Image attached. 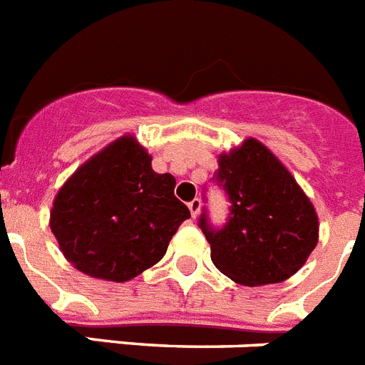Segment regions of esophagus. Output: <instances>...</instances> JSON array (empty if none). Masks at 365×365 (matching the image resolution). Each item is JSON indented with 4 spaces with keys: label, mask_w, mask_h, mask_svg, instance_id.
<instances>
[{
    "label": "esophagus",
    "mask_w": 365,
    "mask_h": 365,
    "mask_svg": "<svg viewBox=\"0 0 365 365\" xmlns=\"http://www.w3.org/2000/svg\"><path fill=\"white\" fill-rule=\"evenodd\" d=\"M189 206V211H191V217L192 219H197V215H198V211H200V206H202V202H200V198H195V200H191L187 204Z\"/></svg>",
    "instance_id": "obj_1"
}]
</instances>
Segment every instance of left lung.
I'll return each mask as SVG.
<instances>
[{
    "instance_id": "left-lung-1",
    "label": "left lung",
    "mask_w": 365,
    "mask_h": 365,
    "mask_svg": "<svg viewBox=\"0 0 365 365\" xmlns=\"http://www.w3.org/2000/svg\"><path fill=\"white\" fill-rule=\"evenodd\" d=\"M211 182L228 197V219L213 226L204 207L198 226L222 274L243 286H265L304 265L317 245V215L295 178L262 143L247 139L220 155Z\"/></svg>"
}]
</instances>
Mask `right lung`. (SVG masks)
I'll use <instances>...</instances> for the list:
<instances>
[{"mask_svg": "<svg viewBox=\"0 0 365 365\" xmlns=\"http://www.w3.org/2000/svg\"><path fill=\"white\" fill-rule=\"evenodd\" d=\"M176 180L152 170V158L122 137L76 170L55 197L50 226L64 258L94 278L125 282L167 252L187 206Z\"/></svg>", "mask_w": 365, "mask_h": 365, "instance_id": "obj_1", "label": "right lung"}]
</instances>
